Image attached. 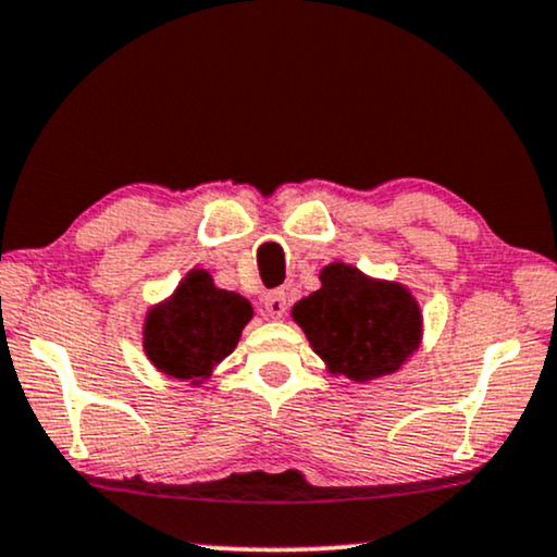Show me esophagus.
Returning <instances> with one entry per match:
<instances>
[{
  "mask_svg": "<svg viewBox=\"0 0 557 557\" xmlns=\"http://www.w3.org/2000/svg\"><path fill=\"white\" fill-rule=\"evenodd\" d=\"M262 306H264V313L270 315V319H283L285 311H287V295H285V290L267 293L264 300H262Z\"/></svg>",
  "mask_w": 557,
  "mask_h": 557,
  "instance_id": "34e87169",
  "label": "esophagus"
}]
</instances>
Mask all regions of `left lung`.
Instances as JSON below:
<instances>
[{
    "instance_id": "obj_1",
    "label": "left lung",
    "mask_w": 557,
    "mask_h": 557,
    "mask_svg": "<svg viewBox=\"0 0 557 557\" xmlns=\"http://www.w3.org/2000/svg\"><path fill=\"white\" fill-rule=\"evenodd\" d=\"M293 319L331 375L355 383L400 370L421 344V311L408 287L344 262L323 267L321 287L295 302Z\"/></svg>"
}]
</instances>
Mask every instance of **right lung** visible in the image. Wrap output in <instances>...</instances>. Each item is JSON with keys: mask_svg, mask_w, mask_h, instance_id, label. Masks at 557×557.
<instances>
[{"mask_svg": "<svg viewBox=\"0 0 557 557\" xmlns=\"http://www.w3.org/2000/svg\"><path fill=\"white\" fill-rule=\"evenodd\" d=\"M251 315L249 300L215 287L206 270H193L146 315V357L164 375L200 385L236 349Z\"/></svg>", "mask_w": 557, "mask_h": 557, "instance_id": "add662e5", "label": "right lung"}]
</instances>
